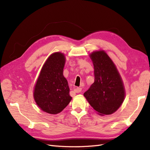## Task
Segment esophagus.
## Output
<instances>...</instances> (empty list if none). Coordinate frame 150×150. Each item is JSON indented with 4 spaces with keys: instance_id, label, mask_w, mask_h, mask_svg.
I'll list each match as a JSON object with an SVG mask.
<instances>
[{
    "instance_id": "34e87169",
    "label": "esophagus",
    "mask_w": 150,
    "mask_h": 150,
    "mask_svg": "<svg viewBox=\"0 0 150 150\" xmlns=\"http://www.w3.org/2000/svg\"><path fill=\"white\" fill-rule=\"evenodd\" d=\"M74 91L76 93H79L82 91V88L81 87H76L74 89Z\"/></svg>"
}]
</instances>
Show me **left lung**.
<instances>
[{"instance_id":"obj_1","label":"left lung","mask_w":150,"mask_h":150,"mask_svg":"<svg viewBox=\"0 0 150 150\" xmlns=\"http://www.w3.org/2000/svg\"><path fill=\"white\" fill-rule=\"evenodd\" d=\"M89 56L94 65V82L83 96L98 115H111L124 101V83L113 61L105 51H96Z\"/></svg>"}]
</instances>
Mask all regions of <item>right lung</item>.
<instances>
[{
  "mask_svg": "<svg viewBox=\"0 0 150 150\" xmlns=\"http://www.w3.org/2000/svg\"><path fill=\"white\" fill-rule=\"evenodd\" d=\"M66 57L56 52L49 56L34 86L33 98L44 112L55 115L66 108L72 98L67 80L63 75Z\"/></svg>",
  "mask_w": 150,
  "mask_h": 150,
  "instance_id": "add662e5",
  "label": "right lung"
}]
</instances>
